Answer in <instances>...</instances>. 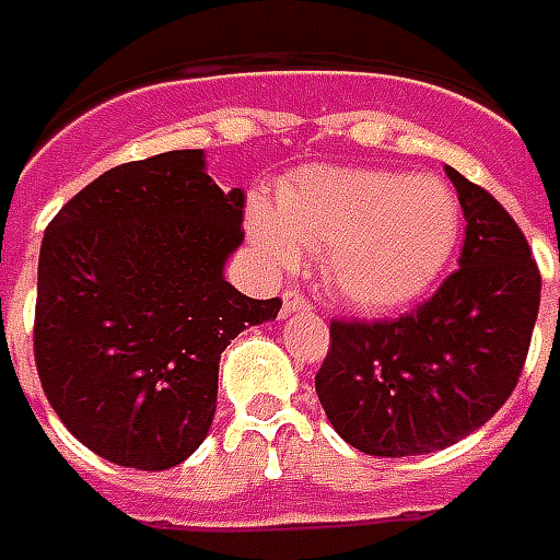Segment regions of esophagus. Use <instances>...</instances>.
<instances>
[{
	"instance_id": "esophagus-1",
	"label": "esophagus",
	"mask_w": 560,
	"mask_h": 560,
	"mask_svg": "<svg viewBox=\"0 0 560 560\" xmlns=\"http://www.w3.org/2000/svg\"><path fill=\"white\" fill-rule=\"evenodd\" d=\"M313 304L307 301V295H301V292H283V313H311Z\"/></svg>"
}]
</instances>
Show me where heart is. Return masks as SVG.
Wrapping results in <instances>:
<instances>
[{"label": "heart", "mask_w": 560, "mask_h": 560, "mask_svg": "<svg viewBox=\"0 0 560 560\" xmlns=\"http://www.w3.org/2000/svg\"><path fill=\"white\" fill-rule=\"evenodd\" d=\"M247 235L261 261L292 271L319 253L325 289L352 311H392L419 299L450 261L462 208L450 184L388 168L311 165L277 192L253 198Z\"/></svg>", "instance_id": "1"}]
</instances>
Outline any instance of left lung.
Returning a JSON list of instances; mask_svg holds the SVG:
<instances>
[{
  "label": "left lung",
  "mask_w": 560,
  "mask_h": 560,
  "mask_svg": "<svg viewBox=\"0 0 560 560\" xmlns=\"http://www.w3.org/2000/svg\"><path fill=\"white\" fill-rule=\"evenodd\" d=\"M464 210L458 271L398 319H335L316 374L328 422L380 458L446 450L513 395L540 311V271L498 198L446 168Z\"/></svg>",
  "instance_id": "8db88e82"
}]
</instances>
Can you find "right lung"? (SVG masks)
I'll return each mask as SVG.
<instances>
[{"mask_svg": "<svg viewBox=\"0 0 560 560\" xmlns=\"http://www.w3.org/2000/svg\"><path fill=\"white\" fill-rule=\"evenodd\" d=\"M244 192L201 150L126 162L50 220L38 256L35 368L62 425L102 458L168 470L208 438L220 355L280 299L223 277L244 241Z\"/></svg>", "mask_w": 560, "mask_h": 560, "instance_id": "1", "label": "right lung"}]
</instances>
